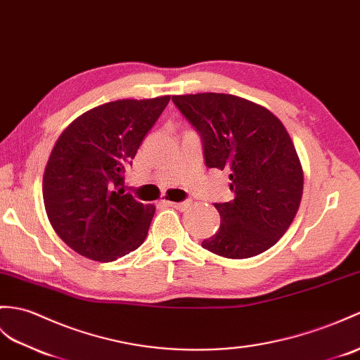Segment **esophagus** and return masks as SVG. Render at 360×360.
I'll return each instance as SVG.
<instances>
[{
    "instance_id": "34e87169",
    "label": "esophagus",
    "mask_w": 360,
    "mask_h": 360,
    "mask_svg": "<svg viewBox=\"0 0 360 360\" xmlns=\"http://www.w3.org/2000/svg\"><path fill=\"white\" fill-rule=\"evenodd\" d=\"M164 202L167 204V205H170V207H173V208H178V210H186V208L190 205V202H173V200H164Z\"/></svg>"
}]
</instances>
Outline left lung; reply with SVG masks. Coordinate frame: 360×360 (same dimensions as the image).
<instances>
[{"mask_svg": "<svg viewBox=\"0 0 360 360\" xmlns=\"http://www.w3.org/2000/svg\"><path fill=\"white\" fill-rule=\"evenodd\" d=\"M172 101L202 139L208 169H229L230 202L214 204L219 230L202 240L229 259L264 253L299 210L304 172L287 129L265 107L225 94L178 95Z\"/></svg>", "mask_w": 360, "mask_h": 360, "instance_id": "1", "label": "left lung"}]
</instances>
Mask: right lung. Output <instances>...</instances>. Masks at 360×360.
I'll return each instance as SVG.
<instances>
[{
  "label": "right lung",
  "instance_id": "right-lung-1",
  "mask_svg": "<svg viewBox=\"0 0 360 360\" xmlns=\"http://www.w3.org/2000/svg\"><path fill=\"white\" fill-rule=\"evenodd\" d=\"M169 101L98 105L58 138L44 170V207L56 235L81 256L112 262L144 242L155 207L124 193V172Z\"/></svg>",
  "mask_w": 360,
  "mask_h": 360
}]
</instances>
